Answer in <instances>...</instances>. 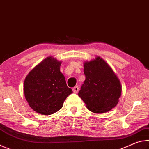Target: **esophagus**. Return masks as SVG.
I'll return each instance as SVG.
<instances>
[{
  "label": "esophagus",
  "instance_id": "esophagus-1",
  "mask_svg": "<svg viewBox=\"0 0 149 149\" xmlns=\"http://www.w3.org/2000/svg\"><path fill=\"white\" fill-rule=\"evenodd\" d=\"M79 87L78 86H75L74 88H73V91H74V93H77L78 91H79Z\"/></svg>",
  "mask_w": 149,
  "mask_h": 149
}]
</instances>
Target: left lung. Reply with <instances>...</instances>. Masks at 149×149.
I'll return each instance as SVG.
<instances>
[{"label": "left lung", "mask_w": 149, "mask_h": 149, "mask_svg": "<svg viewBox=\"0 0 149 149\" xmlns=\"http://www.w3.org/2000/svg\"><path fill=\"white\" fill-rule=\"evenodd\" d=\"M85 80L78 95L88 109L97 114L110 111L117 105L122 87L111 68L100 57L84 64Z\"/></svg>", "instance_id": "left-lung-1"}]
</instances>
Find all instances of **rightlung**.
<instances>
[{"label":"right lung","mask_w":149,"mask_h":149,"mask_svg":"<svg viewBox=\"0 0 149 149\" xmlns=\"http://www.w3.org/2000/svg\"><path fill=\"white\" fill-rule=\"evenodd\" d=\"M60 65L61 62L47 57L26 77L25 97L29 107L37 113L50 115L56 112L61 109L68 96L73 93L60 72Z\"/></svg>","instance_id":"add662e5"}]
</instances>
